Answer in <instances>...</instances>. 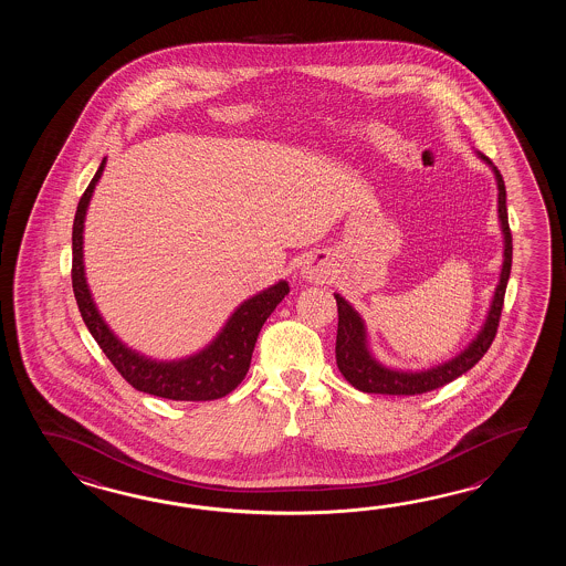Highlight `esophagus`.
Returning <instances> with one entry per match:
<instances>
[{"label":"esophagus","instance_id":"34e87169","mask_svg":"<svg viewBox=\"0 0 566 566\" xmlns=\"http://www.w3.org/2000/svg\"><path fill=\"white\" fill-rule=\"evenodd\" d=\"M301 275L307 281H324L327 277V269L317 261H307L301 269Z\"/></svg>","mask_w":566,"mask_h":566}]
</instances>
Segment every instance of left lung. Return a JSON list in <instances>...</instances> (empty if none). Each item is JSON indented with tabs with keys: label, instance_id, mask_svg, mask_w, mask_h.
<instances>
[{
	"label": "left lung",
	"instance_id": "obj_1",
	"mask_svg": "<svg viewBox=\"0 0 566 566\" xmlns=\"http://www.w3.org/2000/svg\"><path fill=\"white\" fill-rule=\"evenodd\" d=\"M490 166V157L481 156ZM495 171V180H497V212L502 220V230H504L505 249H504V269H502V277L500 285L495 289L493 295L492 310L488 315V322L483 325L480 336L471 342L470 348L461 352L458 358L447 361L443 366L431 368L427 373H397V370H388L385 366H380L374 360L373 356L366 349V332L361 324L360 315L352 310L348 301L339 297L336 293L337 303V336H336V361L339 373L344 374V378L349 385L358 388L361 392H370V395H422V392H431L434 388L453 382L461 374L471 370L478 361L483 358V354L490 349L495 334H497V325L504 310L505 287H507V279L512 271V232L507 224V208H505V184L500 169L492 166Z\"/></svg>",
	"mask_w": 566,
	"mask_h": 566
}]
</instances>
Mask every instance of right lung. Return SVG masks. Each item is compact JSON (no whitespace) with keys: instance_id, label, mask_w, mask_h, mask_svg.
I'll use <instances>...</instances> for the list:
<instances>
[{"instance_id":"add662e5","label":"right lung","mask_w":566,"mask_h":566,"mask_svg":"<svg viewBox=\"0 0 566 566\" xmlns=\"http://www.w3.org/2000/svg\"><path fill=\"white\" fill-rule=\"evenodd\" d=\"M105 168V159L96 169L95 178L86 186L81 202L76 206L73 224V291L78 312L83 315L88 332L96 344L105 352L111 364L129 385L154 397L169 400H214L227 397L242 378L249 373L253 358L254 344L266 317L273 313L279 303L289 293L287 281H279L277 285L254 295L253 300L244 301L237 312L232 313L227 327L220 336L200 354L188 360L151 361L125 348L117 337L111 334L105 322L96 312L95 303L86 287L85 266H83V227H85L86 206L95 190V184Z\"/></svg>"}]
</instances>
